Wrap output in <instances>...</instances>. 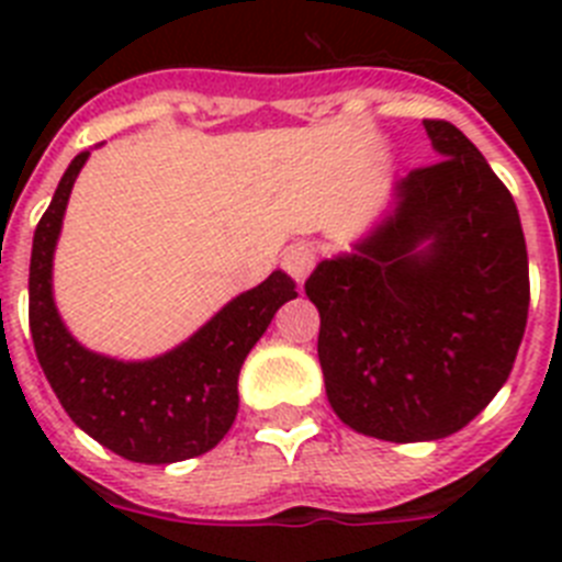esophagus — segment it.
I'll return each mask as SVG.
<instances>
[{
	"mask_svg": "<svg viewBox=\"0 0 562 562\" xmlns=\"http://www.w3.org/2000/svg\"><path fill=\"white\" fill-rule=\"evenodd\" d=\"M315 258L317 250L310 241H295V245H290L284 250V270L295 278L297 284H304L306 276H310L312 267H315Z\"/></svg>",
	"mask_w": 562,
	"mask_h": 562,
	"instance_id": "obj_1",
	"label": "esophagus"
}]
</instances>
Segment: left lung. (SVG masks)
I'll use <instances>...</instances> for the list:
<instances>
[{
  "instance_id": "obj_1",
  "label": "left lung",
  "mask_w": 562,
  "mask_h": 562,
  "mask_svg": "<svg viewBox=\"0 0 562 562\" xmlns=\"http://www.w3.org/2000/svg\"><path fill=\"white\" fill-rule=\"evenodd\" d=\"M425 132L445 160L402 177L389 216L304 284L331 411L396 445L470 425L513 371L529 312L513 193L453 123Z\"/></svg>"
}]
</instances>
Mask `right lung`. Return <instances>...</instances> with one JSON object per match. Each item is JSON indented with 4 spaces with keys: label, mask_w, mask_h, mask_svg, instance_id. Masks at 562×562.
Here are the masks:
<instances>
[{
    "label": "right lung",
    "mask_w": 562,
    "mask_h": 562,
    "mask_svg": "<svg viewBox=\"0 0 562 562\" xmlns=\"http://www.w3.org/2000/svg\"><path fill=\"white\" fill-rule=\"evenodd\" d=\"M89 151L69 162L33 236L30 335L49 389L83 434L140 464H173L216 448L238 411V371L295 281L276 270L241 292L177 349L151 360H114L69 335L53 301V252Z\"/></svg>",
    "instance_id": "1"
}]
</instances>
